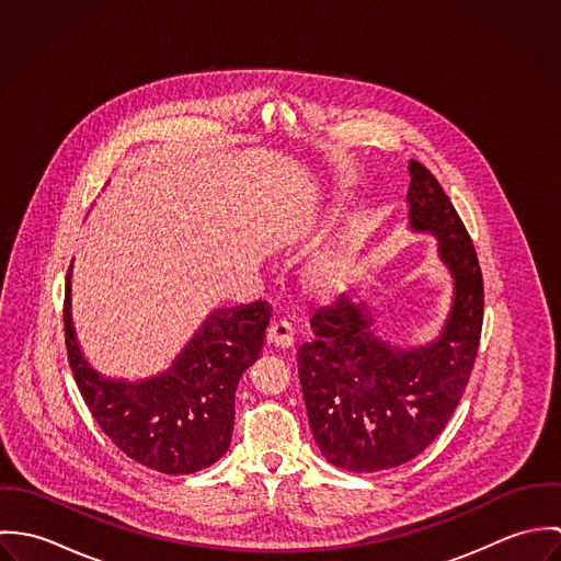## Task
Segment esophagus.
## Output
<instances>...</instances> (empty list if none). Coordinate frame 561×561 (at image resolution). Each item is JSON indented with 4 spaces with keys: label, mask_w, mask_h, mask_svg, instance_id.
Masks as SVG:
<instances>
[{
    "label": "esophagus",
    "mask_w": 561,
    "mask_h": 561,
    "mask_svg": "<svg viewBox=\"0 0 561 561\" xmlns=\"http://www.w3.org/2000/svg\"><path fill=\"white\" fill-rule=\"evenodd\" d=\"M267 341L278 350H289L294 345V325L287 320L274 321L267 330Z\"/></svg>",
    "instance_id": "34e87169"
}]
</instances>
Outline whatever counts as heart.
<instances>
[{"label":"heart","instance_id":"1","mask_svg":"<svg viewBox=\"0 0 561 561\" xmlns=\"http://www.w3.org/2000/svg\"><path fill=\"white\" fill-rule=\"evenodd\" d=\"M358 259L360 245L352 236H343L311 259L307 280L320 294H339L354 283Z\"/></svg>","mask_w":561,"mask_h":561}]
</instances>
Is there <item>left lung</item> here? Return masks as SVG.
Returning a JSON list of instances; mask_svg holds the SVG:
<instances>
[{
	"label": "left lung",
	"instance_id": "8db88e82",
	"mask_svg": "<svg viewBox=\"0 0 561 561\" xmlns=\"http://www.w3.org/2000/svg\"><path fill=\"white\" fill-rule=\"evenodd\" d=\"M408 227L438 240L454 300L440 334L414 347L380 336L363 300L339 296L311 320L298 374L313 438L345 471L374 473L416 458L447 425L480 345V261L458 211L434 174L410 160Z\"/></svg>",
	"mask_w": 561,
	"mask_h": 561
}]
</instances>
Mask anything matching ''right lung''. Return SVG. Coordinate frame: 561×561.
Wrapping results in <instances>:
<instances>
[{"instance_id": "obj_1", "label": "right lung", "mask_w": 561, "mask_h": 561, "mask_svg": "<svg viewBox=\"0 0 561 561\" xmlns=\"http://www.w3.org/2000/svg\"><path fill=\"white\" fill-rule=\"evenodd\" d=\"M71 270L65 336L81 398L99 427L131 460L165 476H190L218 462L233 436L236 389L259 358L270 305L216 309L172 365L145 380L107 378L81 354L71 316Z\"/></svg>"}]
</instances>
